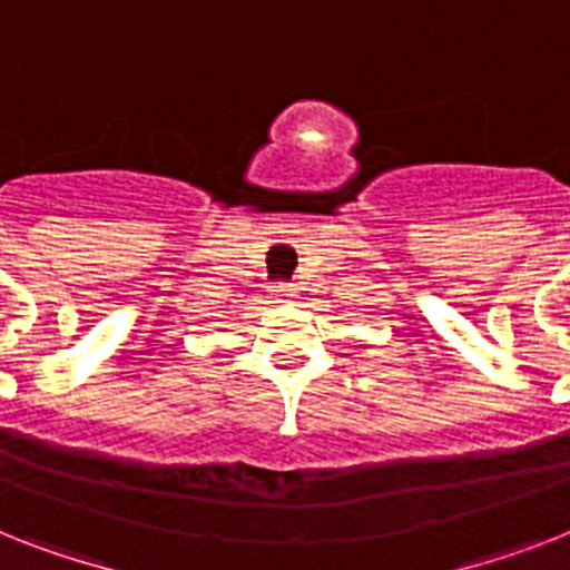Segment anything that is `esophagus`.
<instances>
[{
	"label": "esophagus",
	"instance_id": "esophagus-1",
	"mask_svg": "<svg viewBox=\"0 0 570 570\" xmlns=\"http://www.w3.org/2000/svg\"><path fill=\"white\" fill-rule=\"evenodd\" d=\"M274 296L279 299V303H285V299L294 296V288H291V285H274Z\"/></svg>",
	"mask_w": 570,
	"mask_h": 570
}]
</instances>
